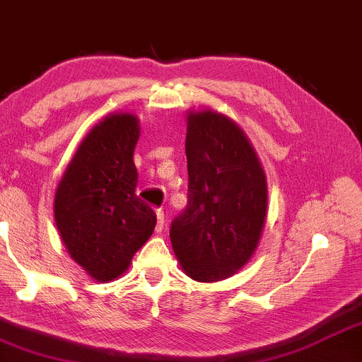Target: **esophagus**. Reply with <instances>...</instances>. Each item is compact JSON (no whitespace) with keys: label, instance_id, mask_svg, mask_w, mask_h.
Returning a JSON list of instances; mask_svg holds the SVG:
<instances>
[{"label":"esophagus","instance_id":"34e87169","mask_svg":"<svg viewBox=\"0 0 362 362\" xmlns=\"http://www.w3.org/2000/svg\"><path fill=\"white\" fill-rule=\"evenodd\" d=\"M165 229V214L162 209H158L156 211V233H162Z\"/></svg>","mask_w":362,"mask_h":362}]
</instances>
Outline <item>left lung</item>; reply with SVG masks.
I'll use <instances>...</instances> for the list:
<instances>
[{
  "label": "left lung",
  "instance_id": "1",
  "mask_svg": "<svg viewBox=\"0 0 362 362\" xmlns=\"http://www.w3.org/2000/svg\"><path fill=\"white\" fill-rule=\"evenodd\" d=\"M189 204L170 228L187 276L212 283L238 273L255 255L268 212L264 170L250 139L211 107L187 112Z\"/></svg>",
  "mask_w": 362,
  "mask_h": 362
}]
</instances>
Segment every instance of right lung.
I'll use <instances>...</instances> for the list:
<instances>
[{"label":"right lung","mask_w":362,"mask_h":362,"mask_svg":"<svg viewBox=\"0 0 362 362\" xmlns=\"http://www.w3.org/2000/svg\"><path fill=\"white\" fill-rule=\"evenodd\" d=\"M139 119L112 112L87 133L55 190L54 219L71 258L99 283L128 272L156 216L136 197Z\"/></svg>","instance_id":"add662e5"}]
</instances>
